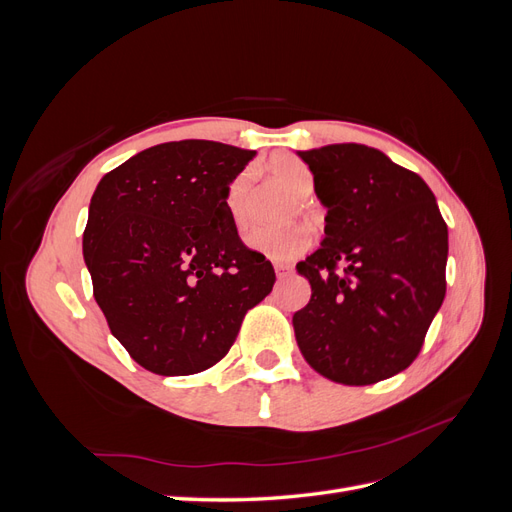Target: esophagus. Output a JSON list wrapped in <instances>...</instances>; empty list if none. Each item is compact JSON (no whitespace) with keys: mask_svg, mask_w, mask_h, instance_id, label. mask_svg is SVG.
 <instances>
[{"mask_svg":"<svg viewBox=\"0 0 512 512\" xmlns=\"http://www.w3.org/2000/svg\"><path fill=\"white\" fill-rule=\"evenodd\" d=\"M273 267H275L277 277H284V275H288L292 271V267L288 265V262H273Z\"/></svg>","mask_w":512,"mask_h":512,"instance_id":"obj_1","label":"esophagus"}]
</instances>
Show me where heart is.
I'll list each match as a JSON object with an SVG mask.
<instances>
[{"label": "heart", "instance_id": "heart-1", "mask_svg": "<svg viewBox=\"0 0 512 512\" xmlns=\"http://www.w3.org/2000/svg\"><path fill=\"white\" fill-rule=\"evenodd\" d=\"M269 173L280 181L284 188L297 196L299 200H307L314 194V175L305 162L292 156L275 158L269 166ZM252 194H254V173L243 170L235 179L230 181L224 205L230 215V220L237 226H243L250 218L252 209ZM245 245L250 250L267 256L271 260H290L301 254L305 247L312 243V230L303 224H288V226H252L243 235Z\"/></svg>", "mask_w": 512, "mask_h": 512}]
</instances>
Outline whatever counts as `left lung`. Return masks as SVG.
I'll list each match as a JSON object with an SVG mask.
<instances>
[{
	"instance_id": "left-lung-1",
	"label": "left lung",
	"mask_w": 512,
	"mask_h": 512,
	"mask_svg": "<svg viewBox=\"0 0 512 512\" xmlns=\"http://www.w3.org/2000/svg\"><path fill=\"white\" fill-rule=\"evenodd\" d=\"M327 226L297 271L312 299L292 316L305 361L339 384L404 371L423 348L446 294L448 228L436 196L374 147L299 151Z\"/></svg>"
}]
</instances>
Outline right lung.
Returning <instances> with one entry per match:
<instances>
[{
  "label": "right lung",
  "instance_id": "add662e5",
  "mask_svg": "<svg viewBox=\"0 0 512 512\" xmlns=\"http://www.w3.org/2000/svg\"><path fill=\"white\" fill-rule=\"evenodd\" d=\"M256 151L213 141L164 143L106 173L91 196L83 256L108 329L158 376L222 361L247 309L275 284L224 198Z\"/></svg>",
  "mask_w": 512,
  "mask_h": 512
}]
</instances>
